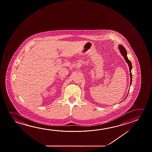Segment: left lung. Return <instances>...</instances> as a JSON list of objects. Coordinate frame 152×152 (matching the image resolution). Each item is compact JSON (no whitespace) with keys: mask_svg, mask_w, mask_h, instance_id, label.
<instances>
[{"mask_svg":"<svg viewBox=\"0 0 152 152\" xmlns=\"http://www.w3.org/2000/svg\"><path fill=\"white\" fill-rule=\"evenodd\" d=\"M119 49L120 50V52L121 53V55L123 56V57H124V59L126 61L127 64L129 65V67L130 70V85L132 84V65L131 61H130L128 58L127 57V51L126 50V49L124 48V47L122 45H119Z\"/></svg>","mask_w":152,"mask_h":152,"instance_id":"1","label":"left lung"}]
</instances>
